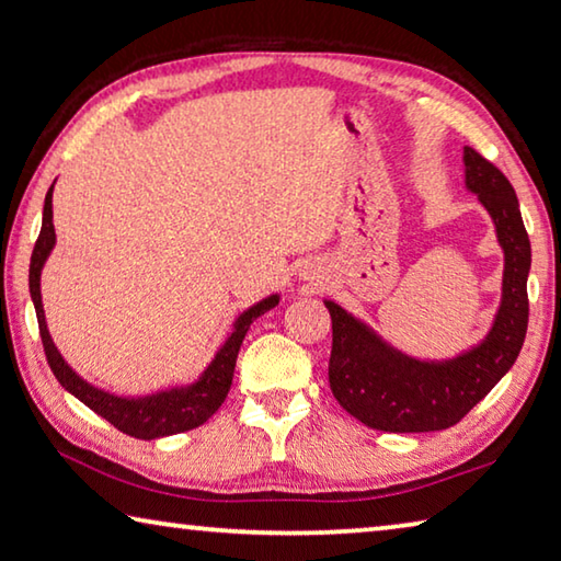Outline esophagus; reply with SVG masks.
Returning a JSON list of instances; mask_svg holds the SVG:
<instances>
[{
    "instance_id": "obj_1",
    "label": "esophagus",
    "mask_w": 561,
    "mask_h": 561,
    "mask_svg": "<svg viewBox=\"0 0 561 561\" xmlns=\"http://www.w3.org/2000/svg\"><path fill=\"white\" fill-rule=\"evenodd\" d=\"M301 277L307 279V282L311 284V287H317V284H321L319 279H324V277H321V274H317L314 270H304V272H301Z\"/></svg>"
}]
</instances>
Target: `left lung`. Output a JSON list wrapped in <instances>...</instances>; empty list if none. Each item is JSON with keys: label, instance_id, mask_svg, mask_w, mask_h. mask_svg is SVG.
I'll list each match as a JSON object with an SVG mask.
<instances>
[{"label": "left lung", "instance_id": "1", "mask_svg": "<svg viewBox=\"0 0 561 561\" xmlns=\"http://www.w3.org/2000/svg\"><path fill=\"white\" fill-rule=\"evenodd\" d=\"M465 190L485 207L505 257L495 319L478 344L450 358H417L396 348L358 319L324 299L331 314L329 386L368 428L386 433L445 431L478 405L519 356L527 334L531 247L515 187L472 148L462 150Z\"/></svg>", "mask_w": 561, "mask_h": 561}]
</instances>
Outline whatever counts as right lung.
Masks as SVG:
<instances>
[{
    "label": "right lung",
    "mask_w": 561,
    "mask_h": 561,
    "mask_svg": "<svg viewBox=\"0 0 561 561\" xmlns=\"http://www.w3.org/2000/svg\"><path fill=\"white\" fill-rule=\"evenodd\" d=\"M51 197H54V185L44 197L42 232H39V240L34 244L32 264H30V294L36 309V321H39L44 354H46V360H49L56 381H59L71 396L79 398L83 405H89L93 413L106 417L113 428L130 435V438L156 440V438H165V435L193 431L197 425H203L207 417L222 405L227 391H230L237 354H240V346L247 336V331H250V324L257 317H262L264 311L277 307L279 294H270V297H264L262 301L252 304L250 309H244L242 314L232 321V331L227 334L220 348L215 351L210 364L205 366V371L197 376L193 383L173 386V388H165V391H156L138 398L103 391V388L83 381V378L76 374L69 364H66L61 351L56 348L54 339L49 334V327H46L44 304H42V270L56 244Z\"/></svg>",
    "instance_id": "1"
}]
</instances>
